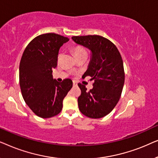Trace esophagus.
Returning a JSON list of instances; mask_svg holds the SVG:
<instances>
[{
  "mask_svg": "<svg viewBox=\"0 0 158 158\" xmlns=\"http://www.w3.org/2000/svg\"><path fill=\"white\" fill-rule=\"evenodd\" d=\"M76 85H77V83H76V82L73 81V86H76Z\"/></svg>",
  "mask_w": 158,
  "mask_h": 158,
  "instance_id": "esophagus-1",
  "label": "esophagus"
}]
</instances>
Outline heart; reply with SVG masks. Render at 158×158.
<instances>
[{"mask_svg":"<svg viewBox=\"0 0 158 158\" xmlns=\"http://www.w3.org/2000/svg\"><path fill=\"white\" fill-rule=\"evenodd\" d=\"M73 54H74V55L76 57H78L80 56L86 55V54H87V51L85 50V49L81 46L75 47L73 49Z\"/></svg>","mask_w":158,"mask_h":158,"instance_id":"1","label":"heart"}]
</instances>
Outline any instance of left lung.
<instances>
[{"mask_svg":"<svg viewBox=\"0 0 158 158\" xmlns=\"http://www.w3.org/2000/svg\"><path fill=\"white\" fill-rule=\"evenodd\" d=\"M72 39L92 52L83 76L94 80V88L88 90L82 83L77 84L81 90L77 98L79 110L87 117H103L114 109L122 95L125 79L122 56L113 42L101 36H74Z\"/></svg>","mask_w":158,"mask_h":158,"instance_id":"left-lung-1","label":"left lung"}]
</instances>
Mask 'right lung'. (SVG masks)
<instances>
[{"mask_svg":"<svg viewBox=\"0 0 158 158\" xmlns=\"http://www.w3.org/2000/svg\"><path fill=\"white\" fill-rule=\"evenodd\" d=\"M69 40L55 33L39 35L29 43L19 65V84L23 100L30 109L41 118L57 115L62 101L73 87L65 78L61 83L53 79L52 69L57 65L60 47Z\"/></svg>","mask_w":158,"mask_h":158,"instance_id":"add662e5","label":"right lung"}]
</instances>
